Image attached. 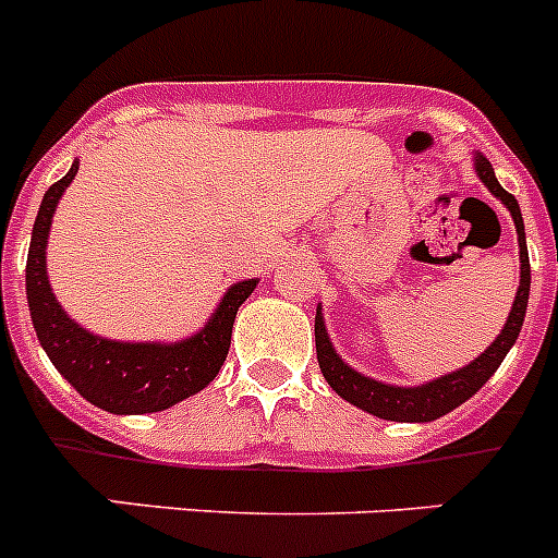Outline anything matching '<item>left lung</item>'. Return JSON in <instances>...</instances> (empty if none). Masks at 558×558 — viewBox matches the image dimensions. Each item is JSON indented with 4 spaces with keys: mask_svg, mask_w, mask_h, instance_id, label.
<instances>
[{
    "mask_svg": "<svg viewBox=\"0 0 558 558\" xmlns=\"http://www.w3.org/2000/svg\"><path fill=\"white\" fill-rule=\"evenodd\" d=\"M477 175L481 181L492 190V195L509 206L511 218L517 226V243H520V288H517L514 307L509 313V322L502 327V332L497 335V340L492 343L486 352L477 360H472L470 366L461 368V372H452L447 377H438L427 386L418 388H397L386 386V383H377V379H368L363 374H357L354 368H349L343 360L335 354L332 343L327 338V329H324L322 315H315V352H318V366L322 374L327 377V383L332 386V391L338 397H343L352 405L363 408V411L374 413L379 418H391V422H433V418L445 416L452 408H458L461 402L472 397L475 391H481L483 383L497 372V366L502 363V357L509 354V349L514 347L517 335L522 329V318H525V307H529V290H531V265H529V248H525V226H522L520 206L511 192H506L500 186V181L495 179V170L483 156H477Z\"/></svg>",
    "mask_w": 558,
    "mask_h": 558,
    "instance_id": "1",
    "label": "left lung"
}]
</instances>
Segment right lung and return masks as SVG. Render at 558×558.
Listing matches in <instances>:
<instances>
[{"label":"right lung","mask_w":558,"mask_h":558,"mask_svg":"<svg viewBox=\"0 0 558 558\" xmlns=\"http://www.w3.org/2000/svg\"><path fill=\"white\" fill-rule=\"evenodd\" d=\"M77 161L49 186L38 209L27 254V304L41 347L81 397L108 413H156L198 393L218 377L231 343L236 307L256 288V279L229 288L218 313L195 338L181 343H117L77 327L56 302L47 279V234L56 206Z\"/></svg>","instance_id":"right-lung-1"}]
</instances>
